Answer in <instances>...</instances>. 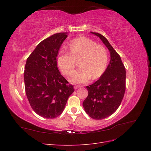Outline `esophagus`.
<instances>
[{
  "instance_id": "1",
  "label": "esophagus",
  "mask_w": 151,
  "mask_h": 151,
  "mask_svg": "<svg viewBox=\"0 0 151 151\" xmlns=\"http://www.w3.org/2000/svg\"><path fill=\"white\" fill-rule=\"evenodd\" d=\"M81 86H78V85H75L74 86V88L76 89H79V88H81Z\"/></svg>"
}]
</instances>
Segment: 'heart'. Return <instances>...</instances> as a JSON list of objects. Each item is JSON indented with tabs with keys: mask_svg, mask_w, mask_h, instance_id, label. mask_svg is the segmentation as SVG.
<instances>
[{
	"mask_svg": "<svg viewBox=\"0 0 151 151\" xmlns=\"http://www.w3.org/2000/svg\"><path fill=\"white\" fill-rule=\"evenodd\" d=\"M68 47L70 53L62 50L58 55L57 61L63 74L70 76L76 68V61L79 60L81 68L72 76V82L86 83L92 77L96 79L103 74L109 59L106 47L87 37L73 40Z\"/></svg>",
	"mask_w": 151,
	"mask_h": 151,
	"instance_id": "heart-1",
	"label": "heart"
}]
</instances>
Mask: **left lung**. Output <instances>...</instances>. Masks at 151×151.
I'll return each mask as SVG.
<instances>
[{"mask_svg": "<svg viewBox=\"0 0 151 151\" xmlns=\"http://www.w3.org/2000/svg\"><path fill=\"white\" fill-rule=\"evenodd\" d=\"M101 40L110 52L106 70L93 84L86 86L88 96L83 102L86 113L95 120H102L115 113L120 106L126 89L125 67L120 56L102 35L93 33Z\"/></svg>", "mask_w": 151, "mask_h": 151, "instance_id": "1", "label": "left lung"}]
</instances>
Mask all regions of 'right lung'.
<instances>
[{
  "label": "right lung",
  "mask_w": 151,
  "mask_h": 151,
  "mask_svg": "<svg viewBox=\"0 0 151 151\" xmlns=\"http://www.w3.org/2000/svg\"><path fill=\"white\" fill-rule=\"evenodd\" d=\"M66 33L55 34L41 42L27 58L24 73L25 91L33 111L43 118L61 115L73 85L57 67V57Z\"/></svg>",
  "instance_id": "1"
}]
</instances>
